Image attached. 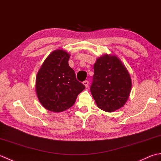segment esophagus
I'll return each instance as SVG.
<instances>
[{"instance_id":"1","label":"esophagus","mask_w":161,"mask_h":161,"mask_svg":"<svg viewBox=\"0 0 161 161\" xmlns=\"http://www.w3.org/2000/svg\"><path fill=\"white\" fill-rule=\"evenodd\" d=\"M83 84H84V86L87 88L88 87V80H85L84 81H83Z\"/></svg>"}]
</instances>
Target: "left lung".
Segmentation results:
<instances>
[{
  "label": "left lung",
  "mask_w": 161,
  "mask_h": 161,
  "mask_svg": "<svg viewBox=\"0 0 161 161\" xmlns=\"http://www.w3.org/2000/svg\"><path fill=\"white\" fill-rule=\"evenodd\" d=\"M93 68L90 89L97 107L107 112L121 108L131 88V77L126 67L117 57L105 54L98 58Z\"/></svg>",
  "instance_id": "obj_1"
}]
</instances>
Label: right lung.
Instances as JSON below:
<instances>
[{
	"mask_svg": "<svg viewBox=\"0 0 161 161\" xmlns=\"http://www.w3.org/2000/svg\"><path fill=\"white\" fill-rule=\"evenodd\" d=\"M70 54L54 50L47 57L36 78V91L40 103L54 112H61L73 106L85 86L77 80L68 65Z\"/></svg>",
	"mask_w": 161,
	"mask_h": 161,
	"instance_id": "1",
	"label": "right lung"
}]
</instances>
